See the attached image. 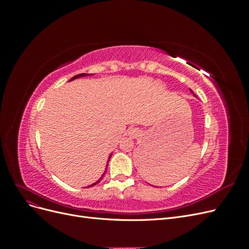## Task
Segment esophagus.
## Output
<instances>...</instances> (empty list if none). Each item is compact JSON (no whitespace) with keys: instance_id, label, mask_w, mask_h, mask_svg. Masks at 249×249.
Listing matches in <instances>:
<instances>
[{"instance_id":"esophagus-1","label":"esophagus","mask_w":249,"mask_h":249,"mask_svg":"<svg viewBox=\"0 0 249 249\" xmlns=\"http://www.w3.org/2000/svg\"><path fill=\"white\" fill-rule=\"evenodd\" d=\"M127 135L132 138H136L140 135V130L137 129V127H130V129L127 130Z\"/></svg>"}]
</instances>
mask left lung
<instances>
[{
    "label": "left lung",
    "instance_id": "obj_1",
    "mask_svg": "<svg viewBox=\"0 0 249 249\" xmlns=\"http://www.w3.org/2000/svg\"><path fill=\"white\" fill-rule=\"evenodd\" d=\"M189 90H190V92H191V93H192V94H193V95H194V96H195V97H197V96H196V95H195V94H194V92H193V91H192V90H191V89H189Z\"/></svg>",
    "mask_w": 249,
    "mask_h": 249
}]
</instances>
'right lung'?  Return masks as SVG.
Masks as SVG:
<instances>
[{"instance_id":"1","label":"right lung","mask_w":249,"mask_h":249,"mask_svg":"<svg viewBox=\"0 0 249 249\" xmlns=\"http://www.w3.org/2000/svg\"><path fill=\"white\" fill-rule=\"evenodd\" d=\"M94 73H79V74H77V76H74V77H72L71 80H70V82L71 81H73V80H76V79H79V78H83V77H91V76H93ZM111 155L112 154H110V156H109V158H108V160H107V164H106V168H105V170H104V172H103V175L101 176V178L96 180V182H94V183H92L91 185H89V186H87V187H92V186H95L96 184H99L101 180H102V178H103V177L105 176V173H106V171H107V167H108V164H109V160H110V158H111ZM87 187H85V188H87Z\"/></svg>"}]
</instances>
